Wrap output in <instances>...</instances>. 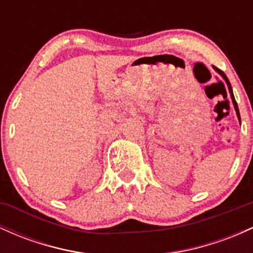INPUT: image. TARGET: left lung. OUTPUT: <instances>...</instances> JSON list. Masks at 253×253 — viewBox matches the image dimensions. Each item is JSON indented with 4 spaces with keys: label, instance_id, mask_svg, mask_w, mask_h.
<instances>
[{
    "label": "left lung",
    "instance_id": "8db88e82",
    "mask_svg": "<svg viewBox=\"0 0 253 253\" xmlns=\"http://www.w3.org/2000/svg\"><path fill=\"white\" fill-rule=\"evenodd\" d=\"M215 69V70L219 72L220 75H221V76L225 78V81H226V83H227V85H228V89H229V92H231V97H232V100H233V103H234V107H236V110H237V115H238V118H239V120H240V114H239V109H238V104H237V102H236V100H234V96H233V91H232V86H231V84H229V81H228V78L226 77V75L223 74V72L220 70V69H217V68H214Z\"/></svg>",
    "mask_w": 253,
    "mask_h": 253
}]
</instances>
